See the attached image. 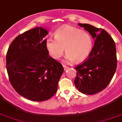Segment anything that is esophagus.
<instances>
[{
    "label": "esophagus",
    "mask_w": 122,
    "mask_h": 122,
    "mask_svg": "<svg viewBox=\"0 0 122 122\" xmlns=\"http://www.w3.org/2000/svg\"><path fill=\"white\" fill-rule=\"evenodd\" d=\"M63 68H64V70H68V68H69L68 66H66V65H63Z\"/></svg>",
    "instance_id": "esophagus-1"
}]
</instances>
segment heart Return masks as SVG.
<instances>
[{
    "mask_svg": "<svg viewBox=\"0 0 122 122\" xmlns=\"http://www.w3.org/2000/svg\"><path fill=\"white\" fill-rule=\"evenodd\" d=\"M55 39L47 38L46 48L52 59H59L65 52L70 62H84L92 52L94 39L90 33L70 25L57 29L54 33Z\"/></svg>",
    "mask_w": 122,
    "mask_h": 122,
    "instance_id": "heart-1",
    "label": "heart"
}]
</instances>
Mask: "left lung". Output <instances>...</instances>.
<instances>
[{"instance_id":"obj_1","label":"left lung","mask_w":122,"mask_h":122,"mask_svg":"<svg viewBox=\"0 0 122 122\" xmlns=\"http://www.w3.org/2000/svg\"><path fill=\"white\" fill-rule=\"evenodd\" d=\"M88 31L95 42L88 59L78 65L74 83L76 88L85 94L97 93L108 86L117 65L115 43L104 30L89 24H78Z\"/></svg>"}]
</instances>
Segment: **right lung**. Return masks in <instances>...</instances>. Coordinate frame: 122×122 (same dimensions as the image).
<instances>
[{
    "label": "right lung",
    "mask_w": 122,
    "mask_h": 122,
    "mask_svg": "<svg viewBox=\"0 0 122 122\" xmlns=\"http://www.w3.org/2000/svg\"><path fill=\"white\" fill-rule=\"evenodd\" d=\"M47 34L41 27L26 31L12 41L6 55L11 86L20 95L33 101L51 98L64 70L47 51L44 37Z\"/></svg>",
    "instance_id": "obj_1"
}]
</instances>
